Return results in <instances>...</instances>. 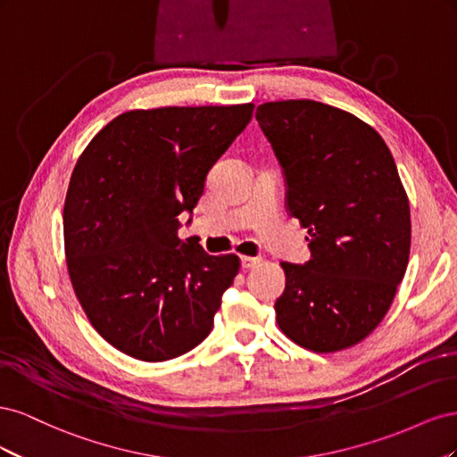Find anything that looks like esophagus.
I'll return each instance as SVG.
<instances>
[{
  "mask_svg": "<svg viewBox=\"0 0 457 457\" xmlns=\"http://www.w3.org/2000/svg\"><path fill=\"white\" fill-rule=\"evenodd\" d=\"M242 269H253L255 265H259V262H261V259L259 257H250V255H242Z\"/></svg>",
  "mask_w": 457,
  "mask_h": 457,
  "instance_id": "1",
  "label": "esophagus"
}]
</instances>
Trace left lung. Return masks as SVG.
Instances as JSON below:
<instances>
[{"mask_svg":"<svg viewBox=\"0 0 457 457\" xmlns=\"http://www.w3.org/2000/svg\"><path fill=\"white\" fill-rule=\"evenodd\" d=\"M255 118L311 247L305 265L280 262L276 322L303 349H349L391 309L410 259V202L391 150L366 121L324 103H265Z\"/></svg>","mask_w":457,"mask_h":457,"instance_id":"8db88e82","label":"left lung"}]
</instances>
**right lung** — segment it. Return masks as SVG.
Instances as JSON below:
<instances>
[{"instance_id": "1", "label": "right lung", "mask_w": 457, "mask_h": 457, "mask_svg": "<svg viewBox=\"0 0 457 457\" xmlns=\"http://www.w3.org/2000/svg\"><path fill=\"white\" fill-rule=\"evenodd\" d=\"M252 116V103L129 110L81 152L62 212L68 276L91 326L137 361H171L210 336L240 259L183 242L179 215Z\"/></svg>"}]
</instances>
